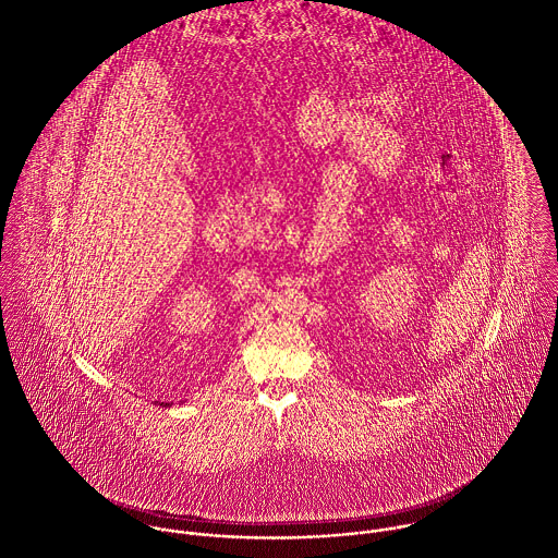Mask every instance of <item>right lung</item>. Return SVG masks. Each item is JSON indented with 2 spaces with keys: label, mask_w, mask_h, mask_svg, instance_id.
I'll return each instance as SVG.
<instances>
[{
  "label": "right lung",
  "mask_w": 558,
  "mask_h": 558,
  "mask_svg": "<svg viewBox=\"0 0 558 558\" xmlns=\"http://www.w3.org/2000/svg\"><path fill=\"white\" fill-rule=\"evenodd\" d=\"M160 407H169V404H165V402H162V404H160Z\"/></svg>",
  "instance_id": "obj_1"
}]
</instances>
